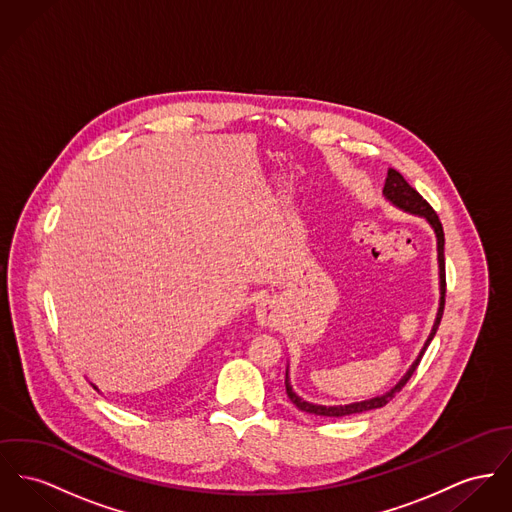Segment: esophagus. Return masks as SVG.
<instances>
[{
    "label": "esophagus",
    "mask_w": 512,
    "mask_h": 512,
    "mask_svg": "<svg viewBox=\"0 0 512 512\" xmlns=\"http://www.w3.org/2000/svg\"><path fill=\"white\" fill-rule=\"evenodd\" d=\"M256 318H258V322L260 324H273L275 320H277V307H275V303L270 301V299H266V301H262L258 307H256Z\"/></svg>",
    "instance_id": "esophagus-1"
}]
</instances>
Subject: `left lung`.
<instances>
[{
    "label": "left lung",
    "mask_w": 512,
    "mask_h": 512,
    "mask_svg": "<svg viewBox=\"0 0 512 512\" xmlns=\"http://www.w3.org/2000/svg\"><path fill=\"white\" fill-rule=\"evenodd\" d=\"M384 196L392 202L394 205H398V207H402V209H406L409 213H415V215H421V217H425L429 223H431V227L435 229V233H437V252H439V275H441V305H439V312H437V320H435V326H433V330H431V336L427 338L425 341V345H423V349H421V353H419V357L415 359V363L411 365V369H409L406 376L390 390V392H386L384 396H378V398H373V400H365V402H357V404H349V406H332V408H326V406H316V404H308L305 400H301L295 392H293V388H291V384H289V376L285 375V390H287V398L297 406L299 409H303V411H307V413H314V415H326V417H343V415H351V413H361V411H369V409L382 408V406H386L404 386H406V382H408L411 375L415 373V369H417V365L421 363V357H423V353H425V349L429 347V343L431 340L435 338V334H437V330H439V324H441V318H443L444 312V293H446V273H444V231L443 225H441V219H439V215H437V211L429 205L427 200H423V196L413 188V186H409L408 180L400 174V172L396 171V169H388V174H386V182H384Z\"/></svg>",
    "instance_id": "8db88e82"
}]
</instances>
